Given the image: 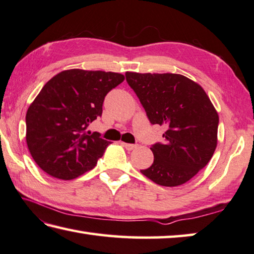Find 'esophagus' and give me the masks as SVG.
<instances>
[{"label": "esophagus", "instance_id": "1", "mask_svg": "<svg viewBox=\"0 0 254 254\" xmlns=\"http://www.w3.org/2000/svg\"><path fill=\"white\" fill-rule=\"evenodd\" d=\"M122 145L126 147V149L127 150V151H132V150H134V149H136V144H128V143H123L122 142Z\"/></svg>", "mask_w": 254, "mask_h": 254}]
</instances>
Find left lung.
<instances>
[{
    "label": "left lung",
    "mask_w": 254,
    "mask_h": 254,
    "mask_svg": "<svg viewBox=\"0 0 254 254\" xmlns=\"http://www.w3.org/2000/svg\"><path fill=\"white\" fill-rule=\"evenodd\" d=\"M127 82L152 124H164V142L150 149L154 161L141 173L163 187L188 182L209 163L218 144L219 115L196 82L174 73L127 72Z\"/></svg>",
    "instance_id": "left-lung-1"
}]
</instances>
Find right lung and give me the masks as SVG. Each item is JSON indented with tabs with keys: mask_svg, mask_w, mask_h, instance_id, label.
I'll list each match as a JSON object with an SVG mask.
<instances>
[{
	"mask_svg": "<svg viewBox=\"0 0 254 254\" xmlns=\"http://www.w3.org/2000/svg\"><path fill=\"white\" fill-rule=\"evenodd\" d=\"M123 81L120 73L72 68L42 87L25 121L27 147L44 172L73 180L95 167L110 142L86 128L102 115L105 95Z\"/></svg>",
	"mask_w": 254,
	"mask_h": 254,
	"instance_id": "right-lung-1",
	"label": "right lung"
}]
</instances>
